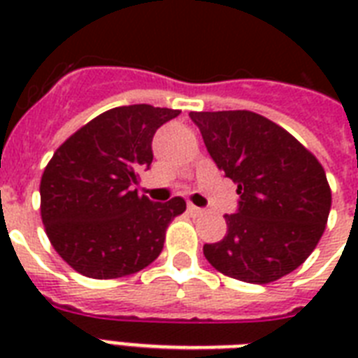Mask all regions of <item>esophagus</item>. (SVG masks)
Listing matches in <instances>:
<instances>
[{
  "label": "esophagus",
  "mask_w": 358,
  "mask_h": 358,
  "mask_svg": "<svg viewBox=\"0 0 358 358\" xmlns=\"http://www.w3.org/2000/svg\"><path fill=\"white\" fill-rule=\"evenodd\" d=\"M187 210H189L191 215H201V213L204 212V210H202V208L195 206V204H187Z\"/></svg>",
  "instance_id": "obj_1"
}]
</instances>
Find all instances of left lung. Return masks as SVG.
I'll list each match as a JSON object with an SVG mask.
<instances>
[{
    "label": "left lung",
    "mask_w": 358,
    "mask_h": 358,
    "mask_svg": "<svg viewBox=\"0 0 358 358\" xmlns=\"http://www.w3.org/2000/svg\"><path fill=\"white\" fill-rule=\"evenodd\" d=\"M227 178L238 184V210L227 234L204 245L217 271L267 284L303 264L322 238L331 187L316 157L294 135L252 111L189 113Z\"/></svg>",
    "instance_id": "1"
}]
</instances>
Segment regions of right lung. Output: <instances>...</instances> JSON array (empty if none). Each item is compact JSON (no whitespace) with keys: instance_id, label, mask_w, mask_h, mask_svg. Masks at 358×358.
<instances>
[{"instance_id":"right-lung-1","label":"right lung","mask_w":358,"mask_h":358,"mask_svg":"<svg viewBox=\"0 0 358 358\" xmlns=\"http://www.w3.org/2000/svg\"><path fill=\"white\" fill-rule=\"evenodd\" d=\"M178 115L148 103L109 109L53 154L41 180L42 223L53 249L78 273L126 277L159 256L185 201L154 202L131 187L150 169L157 128Z\"/></svg>"}]
</instances>
